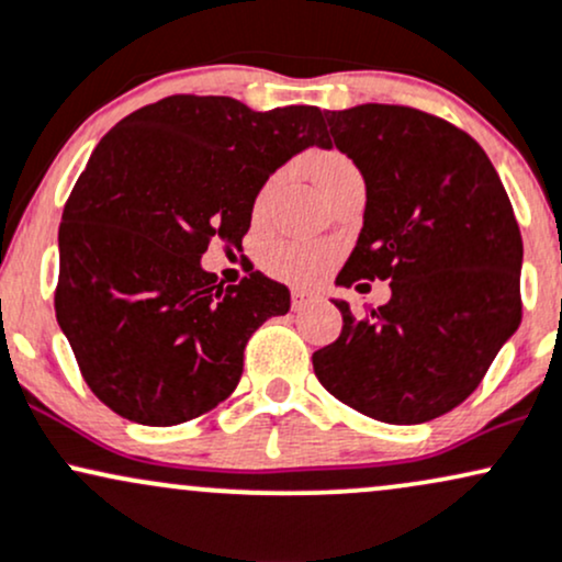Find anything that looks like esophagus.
Segmentation results:
<instances>
[{"instance_id": "esophagus-1", "label": "esophagus", "mask_w": 562, "mask_h": 562, "mask_svg": "<svg viewBox=\"0 0 562 562\" xmlns=\"http://www.w3.org/2000/svg\"><path fill=\"white\" fill-rule=\"evenodd\" d=\"M313 300H315L313 294L300 292V289H294V292H292V310H302V307H307L310 302H313Z\"/></svg>"}]
</instances>
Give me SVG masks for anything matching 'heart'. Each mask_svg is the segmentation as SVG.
Segmentation results:
<instances>
[{"label": "heart", "mask_w": 562, "mask_h": 562, "mask_svg": "<svg viewBox=\"0 0 562 562\" xmlns=\"http://www.w3.org/2000/svg\"><path fill=\"white\" fill-rule=\"evenodd\" d=\"M313 178L321 189L336 181L339 176L355 173V165L347 160L339 151H323L315 155L313 162ZM336 260V247L328 241H296V239H279L270 241L262 252V268L268 270L276 279L294 283V286H310L331 268Z\"/></svg>", "instance_id": "1"}]
</instances>
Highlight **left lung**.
<instances>
[{"mask_svg":"<svg viewBox=\"0 0 562 562\" xmlns=\"http://www.w3.org/2000/svg\"><path fill=\"white\" fill-rule=\"evenodd\" d=\"M323 115L368 194L336 283L392 281V300L366 318L334 302L345 326L313 352L315 375L368 418L426 424L476 392L520 326L516 213L486 151L445 117L405 104Z\"/></svg>","mask_w":562,"mask_h":562,"instance_id":"8db88e82","label":"left lung"}]
</instances>
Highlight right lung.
I'll return each mask as SVG.
<instances>
[{"label":"right lung","mask_w":562,"mask_h":562,"mask_svg":"<svg viewBox=\"0 0 562 562\" xmlns=\"http://www.w3.org/2000/svg\"><path fill=\"white\" fill-rule=\"evenodd\" d=\"M313 144L328 147L318 108L196 94L131 112L97 144L59 223L55 313L112 413L176 426L234 392L289 289L260 270L223 286L200 260L213 239L241 244L262 183Z\"/></svg>","instance_id":"right-lung-1"}]
</instances>
